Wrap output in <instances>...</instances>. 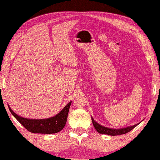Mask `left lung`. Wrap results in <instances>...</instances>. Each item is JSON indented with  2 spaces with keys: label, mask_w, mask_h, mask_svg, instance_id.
<instances>
[{
  "label": "left lung",
  "mask_w": 160,
  "mask_h": 160,
  "mask_svg": "<svg viewBox=\"0 0 160 160\" xmlns=\"http://www.w3.org/2000/svg\"><path fill=\"white\" fill-rule=\"evenodd\" d=\"M91 120H92V122L95 128H96V130L98 132H100L101 134H106L109 135H119L125 134L127 133V132L132 130L135 127H137V126L140 123H140L138 124L131 126V127H127L122 128H111L108 127H105L104 126L98 124L96 120H94V119L92 117H91Z\"/></svg>",
  "instance_id": "obj_1"
}]
</instances>
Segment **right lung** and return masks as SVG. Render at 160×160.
<instances>
[{
	"label": "right lung",
	"mask_w": 160,
	"mask_h": 160,
	"mask_svg": "<svg viewBox=\"0 0 160 160\" xmlns=\"http://www.w3.org/2000/svg\"><path fill=\"white\" fill-rule=\"evenodd\" d=\"M71 104L69 102L62 110L55 116L46 119H28L17 115L8 104L9 109L17 120L27 130L33 133L52 134L56 133L62 130L66 124L68 113Z\"/></svg>",
	"instance_id": "right-lung-1"
}]
</instances>
